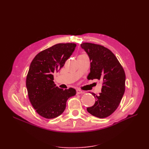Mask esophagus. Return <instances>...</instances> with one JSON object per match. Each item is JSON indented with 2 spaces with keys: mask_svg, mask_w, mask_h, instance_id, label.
<instances>
[{
  "mask_svg": "<svg viewBox=\"0 0 149 149\" xmlns=\"http://www.w3.org/2000/svg\"><path fill=\"white\" fill-rule=\"evenodd\" d=\"M82 93H83V92L81 91V90H80V89H76V94H82Z\"/></svg>",
  "mask_w": 149,
  "mask_h": 149,
  "instance_id": "obj_1",
  "label": "esophagus"
}]
</instances>
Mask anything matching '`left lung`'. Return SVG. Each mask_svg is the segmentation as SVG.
<instances>
[{"label":"left lung","instance_id":"1","mask_svg":"<svg viewBox=\"0 0 149 149\" xmlns=\"http://www.w3.org/2000/svg\"><path fill=\"white\" fill-rule=\"evenodd\" d=\"M81 47L91 61L88 79L102 81L101 93L98 96L91 93L96 101L93 106L87 108V111L97 118H107L118 107L124 94V70L114 53L107 48L91 43H81Z\"/></svg>","mask_w":149,"mask_h":149}]
</instances>
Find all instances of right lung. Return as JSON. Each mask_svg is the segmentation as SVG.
Wrapping results in <instances>:
<instances>
[{
    "instance_id": "obj_1",
    "label": "right lung",
    "mask_w": 149,
    "mask_h": 149,
    "mask_svg": "<svg viewBox=\"0 0 149 149\" xmlns=\"http://www.w3.org/2000/svg\"><path fill=\"white\" fill-rule=\"evenodd\" d=\"M75 43H58L38 53L31 62L26 79L30 101L37 113L46 119L61 115L69 97L76 91L63 90L53 81V73L64 66L74 52Z\"/></svg>"
}]
</instances>
